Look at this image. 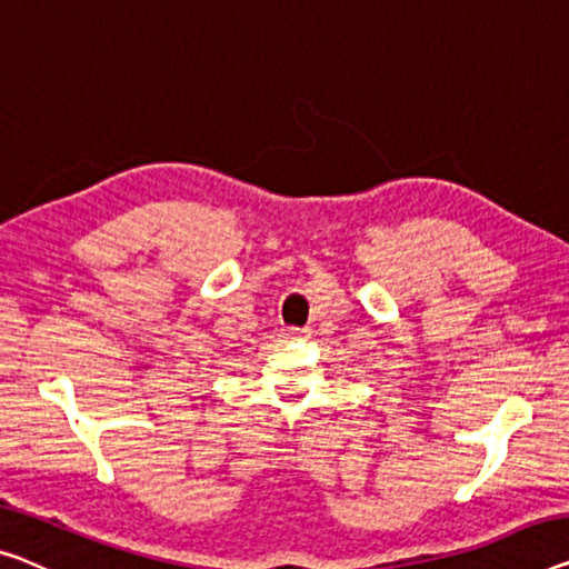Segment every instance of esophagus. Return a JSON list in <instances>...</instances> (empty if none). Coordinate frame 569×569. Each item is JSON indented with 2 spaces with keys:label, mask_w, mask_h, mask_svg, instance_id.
Listing matches in <instances>:
<instances>
[{
  "label": "esophagus",
  "mask_w": 569,
  "mask_h": 569,
  "mask_svg": "<svg viewBox=\"0 0 569 569\" xmlns=\"http://www.w3.org/2000/svg\"><path fill=\"white\" fill-rule=\"evenodd\" d=\"M283 337H286V339H299V337H307V329H299V327H286V329H283Z\"/></svg>",
  "instance_id": "34e87169"
}]
</instances>
